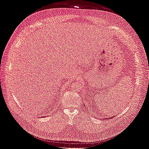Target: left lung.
<instances>
[{
    "instance_id": "obj_1",
    "label": "left lung",
    "mask_w": 149,
    "mask_h": 149,
    "mask_svg": "<svg viewBox=\"0 0 149 149\" xmlns=\"http://www.w3.org/2000/svg\"><path fill=\"white\" fill-rule=\"evenodd\" d=\"M113 118H114V117H113Z\"/></svg>"
}]
</instances>
